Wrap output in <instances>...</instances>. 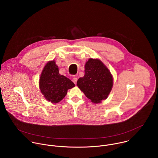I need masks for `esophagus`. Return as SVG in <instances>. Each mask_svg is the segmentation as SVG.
I'll use <instances>...</instances> for the list:
<instances>
[{
	"label": "esophagus",
	"instance_id": "esophagus-1",
	"mask_svg": "<svg viewBox=\"0 0 158 158\" xmlns=\"http://www.w3.org/2000/svg\"><path fill=\"white\" fill-rule=\"evenodd\" d=\"M72 81H73V82L75 84H76V83H77V78L76 77H75V76H74L73 77V79H72Z\"/></svg>",
	"mask_w": 158,
	"mask_h": 158
}]
</instances>
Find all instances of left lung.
Instances as JSON below:
<instances>
[{"label": "left lung", "instance_id": "left-lung-1", "mask_svg": "<svg viewBox=\"0 0 158 158\" xmlns=\"http://www.w3.org/2000/svg\"><path fill=\"white\" fill-rule=\"evenodd\" d=\"M84 72L77 85L85 96L94 103L107 99L113 85V78L107 67L99 59L91 58L85 64Z\"/></svg>", "mask_w": 158, "mask_h": 158}]
</instances>
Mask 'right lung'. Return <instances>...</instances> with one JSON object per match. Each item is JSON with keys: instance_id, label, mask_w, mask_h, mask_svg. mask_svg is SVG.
I'll return each instance as SVG.
<instances>
[{"instance_id": "1", "label": "right lung", "mask_w": 158, "mask_h": 158, "mask_svg": "<svg viewBox=\"0 0 158 158\" xmlns=\"http://www.w3.org/2000/svg\"><path fill=\"white\" fill-rule=\"evenodd\" d=\"M75 86L69 78L59 73L55 60L44 66L39 79V88L44 98L52 103H57L65 96L67 90Z\"/></svg>"}]
</instances>
